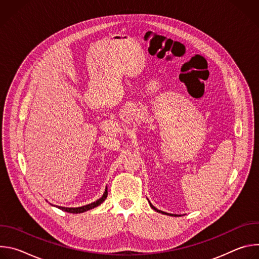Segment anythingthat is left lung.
<instances>
[{"label":"left lung","instance_id":"obj_1","mask_svg":"<svg viewBox=\"0 0 259 259\" xmlns=\"http://www.w3.org/2000/svg\"><path fill=\"white\" fill-rule=\"evenodd\" d=\"M151 204V203H150ZM151 207L154 209V210H156L157 212H160V213H163V214H167V215H172V216H178V215H176V214H169V213H165V212H163V211H160V210H158L156 207H154L152 204H151Z\"/></svg>","mask_w":259,"mask_h":259}]
</instances>
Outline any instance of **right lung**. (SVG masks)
<instances>
[{
  "label": "right lung",
  "mask_w": 259,
  "mask_h": 259,
  "mask_svg": "<svg viewBox=\"0 0 259 259\" xmlns=\"http://www.w3.org/2000/svg\"><path fill=\"white\" fill-rule=\"evenodd\" d=\"M106 197H107V188H105L104 194H103V196L100 199H98L97 201H95V202H93L91 204H88L86 206H82V207H78V208H65V207H60V206H56V207H58L59 209L65 211V212H68V213H83L85 211H88V210H90L92 208H95L98 205H100L106 199Z\"/></svg>",
  "instance_id": "add662e5"
}]
</instances>
